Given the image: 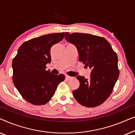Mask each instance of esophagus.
<instances>
[{
    "label": "esophagus",
    "mask_w": 135,
    "mask_h": 135,
    "mask_svg": "<svg viewBox=\"0 0 135 135\" xmlns=\"http://www.w3.org/2000/svg\"><path fill=\"white\" fill-rule=\"evenodd\" d=\"M65 77H66V80H69V79H71L72 78V77L69 76V75H65Z\"/></svg>",
    "instance_id": "1"
}]
</instances>
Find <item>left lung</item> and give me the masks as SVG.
<instances>
[{"instance_id":"8db88e82","label":"left lung","mask_w":135,"mask_h":135,"mask_svg":"<svg viewBox=\"0 0 135 135\" xmlns=\"http://www.w3.org/2000/svg\"><path fill=\"white\" fill-rule=\"evenodd\" d=\"M65 38L77 47L79 61L92 69L88 80L84 76H77L80 86L73 90L74 97L84 106H98L110 95L119 78L117 53L102 37L66 32Z\"/></svg>"}]
</instances>
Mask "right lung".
<instances>
[{"mask_svg":"<svg viewBox=\"0 0 135 135\" xmlns=\"http://www.w3.org/2000/svg\"><path fill=\"white\" fill-rule=\"evenodd\" d=\"M64 32L53 33L24 42L12 61L13 82L22 97L37 106L44 105L54 95L64 81L63 74L55 75L46 70L51 62L50 50L63 39Z\"/></svg>","mask_w":135,"mask_h":135,"instance_id":"1","label":"right lung"}]
</instances>
